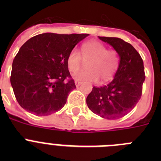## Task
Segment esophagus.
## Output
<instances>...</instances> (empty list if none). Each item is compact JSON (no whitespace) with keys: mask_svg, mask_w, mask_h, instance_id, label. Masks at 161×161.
<instances>
[{"mask_svg":"<svg viewBox=\"0 0 161 161\" xmlns=\"http://www.w3.org/2000/svg\"><path fill=\"white\" fill-rule=\"evenodd\" d=\"M81 84H82L81 81H77V80H76V81H75V85H76V87L80 86V85H81Z\"/></svg>","mask_w":161,"mask_h":161,"instance_id":"34e87169","label":"esophagus"}]
</instances>
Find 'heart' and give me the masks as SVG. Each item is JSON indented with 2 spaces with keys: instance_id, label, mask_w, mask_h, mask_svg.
Segmentation results:
<instances>
[{
  "instance_id": "obj_1",
  "label": "heart",
  "mask_w": 161,
  "mask_h": 161,
  "mask_svg": "<svg viewBox=\"0 0 161 161\" xmlns=\"http://www.w3.org/2000/svg\"><path fill=\"white\" fill-rule=\"evenodd\" d=\"M81 55L86 63V69L76 72L81 64V55L74 48L67 57V64L71 72H76L72 77L76 80L107 81L111 79L119 67V57L113 50H107L103 43L98 41H89L82 44Z\"/></svg>"
}]
</instances>
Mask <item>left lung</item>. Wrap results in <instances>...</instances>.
I'll list each match as a JSON object with an SVG mask.
<instances>
[{"label":"left lung","instance_id":"left-lung-1","mask_svg":"<svg viewBox=\"0 0 161 161\" xmlns=\"http://www.w3.org/2000/svg\"><path fill=\"white\" fill-rule=\"evenodd\" d=\"M118 53L119 64L113 80L93 87L86 103L93 113L106 119L123 117L136 106L142 95L145 74L141 56L131 44L114 37H99Z\"/></svg>","mask_w":161,"mask_h":161}]
</instances>
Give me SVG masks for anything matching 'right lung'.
Returning a JSON list of instances; mask_svg holds the SVG:
<instances>
[{"mask_svg":"<svg viewBox=\"0 0 161 161\" xmlns=\"http://www.w3.org/2000/svg\"><path fill=\"white\" fill-rule=\"evenodd\" d=\"M88 34L44 33L21 47L13 61L10 83L18 102L37 116H47L64 106L76 88L67 57Z\"/></svg>","mask_w":161,"mask_h":161,"instance_id":"obj_1","label":"right lung"}]
</instances>
